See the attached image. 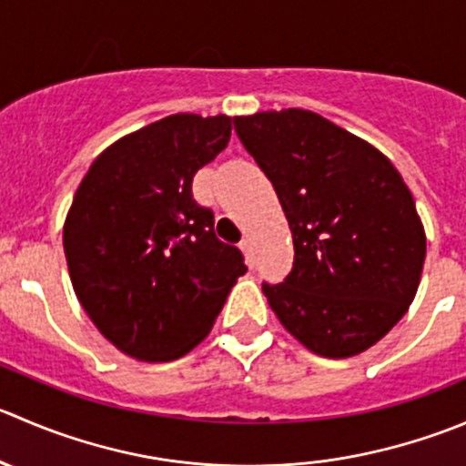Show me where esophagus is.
Here are the masks:
<instances>
[{"label": "esophagus", "mask_w": 466, "mask_h": 466, "mask_svg": "<svg viewBox=\"0 0 466 466\" xmlns=\"http://www.w3.org/2000/svg\"><path fill=\"white\" fill-rule=\"evenodd\" d=\"M241 250H243V255H246V259L252 264V259H255V252H252V241H250V238H243V241H241Z\"/></svg>", "instance_id": "1"}]
</instances>
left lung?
<instances>
[{"instance_id": "8db88e82", "label": "left lung", "mask_w": 466, "mask_h": 466, "mask_svg": "<svg viewBox=\"0 0 466 466\" xmlns=\"http://www.w3.org/2000/svg\"><path fill=\"white\" fill-rule=\"evenodd\" d=\"M234 129L273 184L293 237V268L264 284L270 309L307 350L353 358L412 305L426 229L378 147L307 108L237 116Z\"/></svg>"}]
</instances>
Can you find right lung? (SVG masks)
Wrapping results in <instances>:
<instances>
[{"label": "right lung", "instance_id": "1", "mask_svg": "<svg viewBox=\"0 0 466 466\" xmlns=\"http://www.w3.org/2000/svg\"><path fill=\"white\" fill-rule=\"evenodd\" d=\"M229 137L225 113H173L111 143L76 188L63 223L72 289L129 358L170 362L193 350L248 270L191 196L193 175Z\"/></svg>", "mask_w": 466, "mask_h": 466}]
</instances>
